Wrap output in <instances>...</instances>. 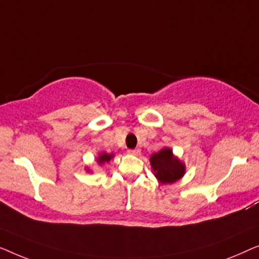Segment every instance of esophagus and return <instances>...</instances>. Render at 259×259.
Wrapping results in <instances>:
<instances>
[{"mask_svg":"<svg viewBox=\"0 0 259 259\" xmlns=\"http://www.w3.org/2000/svg\"><path fill=\"white\" fill-rule=\"evenodd\" d=\"M130 155H134V156H138L141 154V150L140 149H130V150L128 151Z\"/></svg>","mask_w":259,"mask_h":259,"instance_id":"34e87169","label":"esophagus"}]
</instances>
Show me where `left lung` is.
I'll list each match as a JSON object with an SVG mask.
<instances>
[{
  "label": "left lung",
  "instance_id": "1",
  "mask_svg": "<svg viewBox=\"0 0 259 259\" xmlns=\"http://www.w3.org/2000/svg\"><path fill=\"white\" fill-rule=\"evenodd\" d=\"M150 164L154 175L159 183L171 184L181 180L185 174V165L178 157L174 156L170 148H163L150 157Z\"/></svg>",
  "mask_w": 259,
  "mask_h": 259
}]
</instances>
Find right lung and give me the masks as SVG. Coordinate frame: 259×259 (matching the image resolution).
I'll return each mask as SVG.
<instances>
[{
    "label": "right lung",
    "mask_w": 259,
    "mask_h": 259,
    "mask_svg": "<svg viewBox=\"0 0 259 259\" xmlns=\"http://www.w3.org/2000/svg\"><path fill=\"white\" fill-rule=\"evenodd\" d=\"M114 157V154H107V152H101L100 155H98V158L96 159L97 163L100 165L104 164V163H108L110 159Z\"/></svg>",
    "instance_id": "right-lung-1"
}]
</instances>
